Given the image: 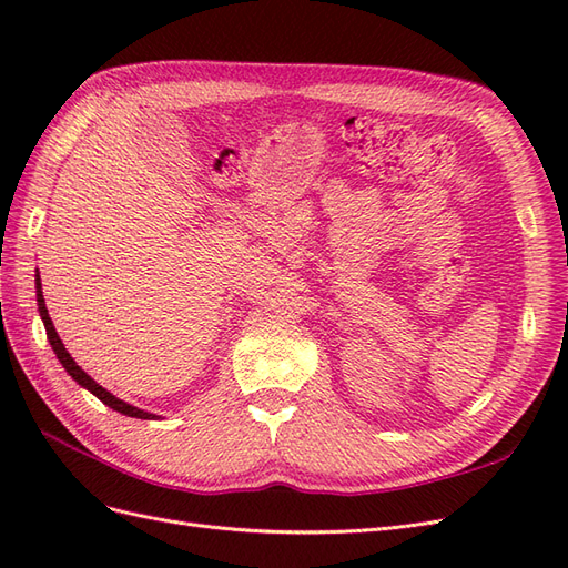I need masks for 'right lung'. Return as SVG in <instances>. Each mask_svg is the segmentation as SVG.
<instances>
[{"label":"right lung","instance_id":"right-lung-1","mask_svg":"<svg viewBox=\"0 0 568 568\" xmlns=\"http://www.w3.org/2000/svg\"><path fill=\"white\" fill-rule=\"evenodd\" d=\"M36 286H38V307H40V317H42V322H44L47 338H49V343H51V351L57 353L59 363L65 367V372L71 374L73 379H75L82 388H88L90 393H94L101 403L109 405V407H111V409H115V412H120V415L136 417V419H156V415H151V412H144V409H140V407H134V405H130V403H125V400L115 398V395H113V393H109L104 386H99L88 372L78 367V363H75V359L71 357V353H68V351H65V346L61 343V338H59V334H57V329H54V324H51V317H49V313H47V305H44V296H42V282H40V274H38V280H36Z\"/></svg>","mask_w":568,"mask_h":568}]
</instances>
